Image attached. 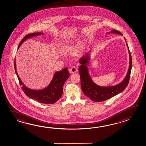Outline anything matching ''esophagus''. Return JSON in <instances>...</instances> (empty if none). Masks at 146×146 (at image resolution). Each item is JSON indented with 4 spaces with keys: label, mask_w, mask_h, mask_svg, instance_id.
<instances>
[{
    "label": "esophagus",
    "mask_w": 146,
    "mask_h": 146,
    "mask_svg": "<svg viewBox=\"0 0 146 146\" xmlns=\"http://www.w3.org/2000/svg\"><path fill=\"white\" fill-rule=\"evenodd\" d=\"M76 71H77V68L75 66H73V67H72L71 68L69 69V72L71 73H76Z\"/></svg>",
    "instance_id": "esophagus-1"
}]
</instances>
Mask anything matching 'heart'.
<instances>
[{
	"mask_svg": "<svg viewBox=\"0 0 146 146\" xmlns=\"http://www.w3.org/2000/svg\"><path fill=\"white\" fill-rule=\"evenodd\" d=\"M71 49V45H70L69 44H68V43H65V44H63L62 46H61V51L64 52V53L68 52Z\"/></svg>",
	"mask_w": 146,
	"mask_h": 146,
	"instance_id": "obj_1",
	"label": "heart"
}]
</instances>
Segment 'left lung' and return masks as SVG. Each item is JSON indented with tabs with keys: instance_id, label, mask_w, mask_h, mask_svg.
<instances>
[{
	"instance_id": "obj_1",
	"label": "left lung",
	"mask_w": 146,
	"mask_h": 146,
	"mask_svg": "<svg viewBox=\"0 0 146 146\" xmlns=\"http://www.w3.org/2000/svg\"><path fill=\"white\" fill-rule=\"evenodd\" d=\"M111 33L122 35V33L119 31L115 30H113ZM126 44L128 47L129 54V68H128L127 74L123 81L119 84L114 86L106 87L99 86L92 82L88 74L87 66L89 59L88 53L80 59L79 62L81 65L80 66L78 71L80 75V85L82 90L85 96L88 97L92 101L95 102L105 101L122 92L127 86L129 81L131 70L132 67V60L131 52L129 50L127 42Z\"/></svg>"
}]
</instances>
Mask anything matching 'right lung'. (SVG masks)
I'll list each match as a JSON object with an SVG mask.
<instances>
[{"label":"right lung","mask_w":146,"mask_h":146,"mask_svg":"<svg viewBox=\"0 0 146 146\" xmlns=\"http://www.w3.org/2000/svg\"><path fill=\"white\" fill-rule=\"evenodd\" d=\"M41 34H42V33L40 32L27 34L20 42L18 48L27 39ZM14 64L15 73L17 75L21 88L23 90L24 94L30 97V98L34 99L42 104H53L56 103L61 97L63 93V84L66 80L69 78L70 75L67 68H65L61 71L56 72L54 75V78L51 82L50 84L46 88L40 90H34L29 89L24 86L17 73L15 61Z\"/></svg>","instance_id":"right-lung-1"}]
</instances>
